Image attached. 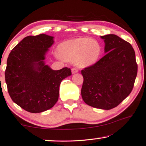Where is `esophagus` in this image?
<instances>
[{
  "label": "esophagus",
  "instance_id": "34e87169",
  "mask_svg": "<svg viewBox=\"0 0 146 146\" xmlns=\"http://www.w3.org/2000/svg\"><path fill=\"white\" fill-rule=\"evenodd\" d=\"M78 72V69L77 68H72V74H75V73H77Z\"/></svg>",
  "mask_w": 146,
  "mask_h": 146
}]
</instances>
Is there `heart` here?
Returning <instances> with one entry per match:
<instances>
[{"mask_svg":"<svg viewBox=\"0 0 146 146\" xmlns=\"http://www.w3.org/2000/svg\"><path fill=\"white\" fill-rule=\"evenodd\" d=\"M61 58L75 61L80 68H86L96 64L102 53L99 41L88 37H81L63 42L58 47Z\"/></svg>","mask_w":146,"mask_h":146,"instance_id":"b5f03b06","label":"heart"}]
</instances>
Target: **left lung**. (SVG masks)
<instances>
[{
	"label": "left lung",
	"mask_w": 146,
	"mask_h": 146,
	"mask_svg": "<svg viewBox=\"0 0 146 146\" xmlns=\"http://www.w3.org/2000/svg\"><path fill=\"white\" fill-rule=\"evenodd\" d=\"M104 39L105 55L81 71L84 77L81 94L86 104L109 110L118 106L132 92L138 72L132 46L117 35Z\"/></svg>",
	"instance_id": "1"
}]
</instances>
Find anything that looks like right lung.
I'll use <instances>...</instances> for the list:
<instances>
[{"label":"right lung","instance_id":"right-lung-1","mask_svg":"<svg viewBox=\"0 0 146 146\" xmlns=\"http://www.w3.org/2000/svg\"><path fill=\"white\" fill-rule=\"evenodd\" d=\"M53 37L45 34L24 38L7 59L5 80L12 101L29 113H41L52 108L58 99L62 80L72 74L65 67L53 70L44 60Z\"/></svg>","mask_w":146,"mask_h":146}]
</instances>
